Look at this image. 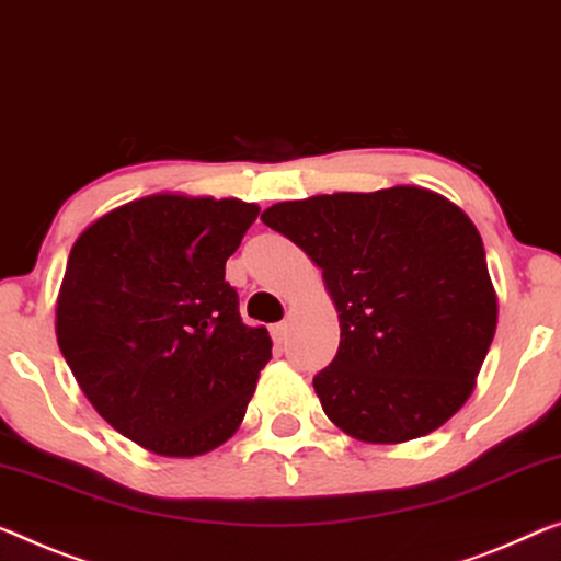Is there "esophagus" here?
Instances as JSON below:
<instances>
[{
	"instance_id": "esophagus-1",
	"label": "esophagus",
	"mask_w": 561,
	"mask_h": 561,
	"mask_svg": "<svg viewBox=\"0 0 561 561\" xmlns=\"http://www.w3.org/2000/svg\"><path fill=\"white\" fill-rule=\"evenodd\" d=\"M271 335H273V341L278 343V346H280V343L286 341V335H288V323H286V321H283V323H275L273 329H271Z\"/></svg>"
}]
</instances>
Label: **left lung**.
Wrapping results in <instances>:
<instances>
[{
	"label": "left lung",
	"mask_w": 561,
	"mask_h": 561,
	"mask_svg": "<svg viewBox=\"0 0 561 561\" xmlns=\"http://www.w3.org/2000/svg\"><path fill=\"white\" fill-rule=\"evenodd\" d=\"M261 220L304 248L339 310V353L313 378L325 416L366 444L444 426L477 386L499 316L469 215L393 185L275 203Z\"/></svg>",
	"instance_id": "obj_1"
}]
</instances>
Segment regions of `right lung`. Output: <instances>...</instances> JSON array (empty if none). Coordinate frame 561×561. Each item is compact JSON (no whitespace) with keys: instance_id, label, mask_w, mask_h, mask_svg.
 Masks as SVG:
<instances>
[{"instance_id":"1","label":"right lung","mask_w":561,"mask_h":561,"mask_svg":"<svg viewBox=\"0 0 561 561\" xmlns=\"http://www.w3.org/2000/svg\"><path fill=\"white\" fill-rule=\"evenodd\" d=\"M238 197L158 193L90 222L57 296V343L94 411L137 446L203 456L236 434L273 341L226 261L257 218Z\"/></svg>"}]
</instances>
